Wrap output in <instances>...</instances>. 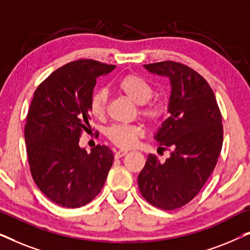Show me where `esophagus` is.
Segmentation results:
<instances>
[{
  "label": "esophagus",
  "instance_id": "obj_1",
  "mask_svg": "<svg viewBox=\"0 0 250 250\" xmlns=\"http://www.w3.org/2000/svg\"><path fill=\"white\" fill-rule=\"evenodd\" d=\"M127 151L126 150H118V151L115 152V158L118 159V158H122V157H124Z\"/></svg>",
  "mask_w": 250,
  "mask_h": 250
}]
</instances>
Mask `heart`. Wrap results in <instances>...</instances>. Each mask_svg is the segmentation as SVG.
<instances>
[{"instance_id": "obj_1", "label": "heart", "mask_w": 250, "mask_h": 250, "mask_svg": "<svg viewBox=\"0 0 250 250\" xmlns=\"http://www.w3.org/2000/svg\"><path fill=\"white\" fill-rule=\"evenodd\" d=\"M117 88L128 99L139 104V112L150 124H157L166 114V104L155 98L153 87L146 78L128 74L117 82ZM108 93L104 88H98L91 94L87 104L88 112L95 119H102L107 111ZM105 135L112 145L122 149L131 148L136 140L143 135V128L139 124H114L107 128Z\"/></svg>"}]
</instances>
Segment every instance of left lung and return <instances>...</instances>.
<instances>
[{
  "mask_svg": "<svg viewBox=\"0 0 250 250\" xmlns=\"http://www.w3.org/2000/svg\"><path fill=\"white\" fill-rule=\"evenodd\" d=\"M145 67L170 80L169 117L155 139L172 152L165 163L150 153L139 189L152 206L173 210L190 203L213 173L223 143L222 116L209 84L192 68L170 60Z\"/></svg>",
  "mask_w": 250,
  "mask_h": 250,
  "instance_id": "obj_1",
  "label": "left lung"
}]
</instances>
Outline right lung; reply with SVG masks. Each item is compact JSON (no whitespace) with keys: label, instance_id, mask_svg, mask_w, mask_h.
Masks as SVG:
<instances>
[{"label":"right lung","instance_id":"obj_1","mask_svg":"<svg viewBox=\"0 0 250 250\" xmlns=\"http://www.w3.org/2000/svg\"><path fill=\"white\" fill-rule=\"evenodd\" d=\"M114 64L80 59L63 64L34 92L25 125L28 164L39 189L59 206L78 208L100 192L114 155L105 146L90 153L80 138L91 131L87 104L97 78Z\"/></svg>","mask_w":250,"mask_h":250}]
</instances>
